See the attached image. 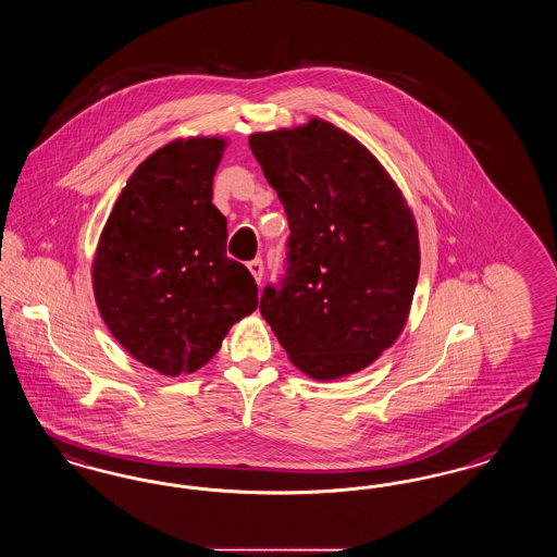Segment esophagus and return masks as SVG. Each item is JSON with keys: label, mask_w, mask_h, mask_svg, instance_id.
Segmentation results:
<instances>
[{"label": "esophagus", "mask_w": 557, "mask_h": 557, "mask_svg": "<svg viewBox=\"0 0 557 557\" xmlns=\"http://www.w3.org/2000/svg\"><path fill=\"white\" fill-rule=\"evenodd\" d=\"M248 269H250V273H252V277L257 280V284H261V280H263V261L261 259H252L250 263H248Z\"/></svg>", "instance_id": "esophagus-1"}]
</instances>
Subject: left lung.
Returning a JSON list of instances; mask_svg holds the SVG:
<instances>
[{"mask_svg": "<svg viewBox=\"0 0 557 557\" xmlns=\"http://www.w3.org/2000/svg\"><path fill=\"white\" fill-rule=\"evenodd\" d=\"M248 145L289 227L261 314L309 377L357 373L404 330L421 268L414 218L377 159L325 120Z\"/></svg>", "mask_w": 557, "mask_h": 557, "instance_id": "obj_1", "label": "left lung"}]
</instances>
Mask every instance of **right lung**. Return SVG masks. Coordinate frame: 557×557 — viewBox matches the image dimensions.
Here are the masks:
<instances>
[{"label":"right lung","mask_w":557,"mask_h":557,"mask_svg":"<svg viewBox=\"0 0 557 557\" xmlns=\"http://www.w3.org/2000/svg\"><path fill=\"white\" fill-rule=\"evenodd\" d=\"M225 140H174L126 182L92 263L99 312L143 364L178 377L209 362L223 335L257 309L250 271L225 255L213 199Z\"/></svg>","instance_id":"obj_1"}]
</instances>
